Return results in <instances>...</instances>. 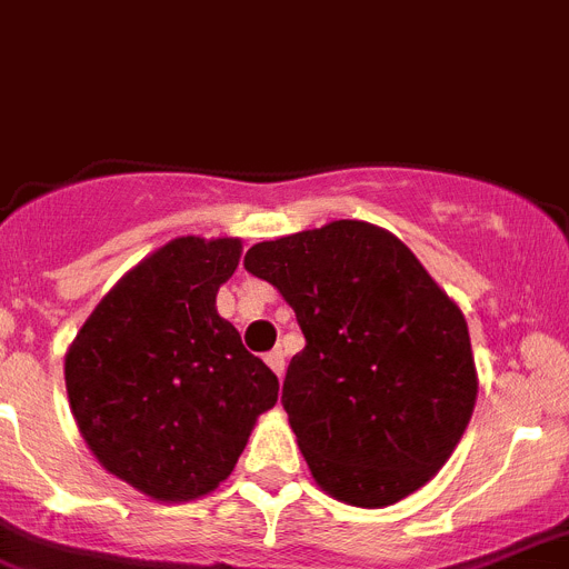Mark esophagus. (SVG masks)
Instances as JSON below:
<instances>
[{"instance_id": "esophagus-1", "label": "esophagus", "mask_w": 569, "mask_h": 569, "mask_svg": "<svg viewBox=\"0 0 569 569\" xmlns=\"http://www.w3.org/2000/svg\"><path fill=\"white\" fill-rule=\"evenodd\" d=\"M266 363H269V369L274 375H283V369H286V360H283V352H280V349H274V352H269L266 355Z\"/></svg>"}]
</instances>
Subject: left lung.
<instances>
[{
  "mask_svg": "<svg viewBox=\"0 0 569 569\" xmlns=\"http://www.w3.org/2000/svg\"><path fill=\"white\" fill-rule=\"evenodd\" d=\"M243 266L283 295L306 338L283 409L320 490L369 510L421 490L476 409L456 300L398 237L363 220L257 243Z\"/></svg>",
  "mask_w": 569,
  "mask_h": 569,
  "instance_id": "1",
  "label": "left lung"
}]
</instances>
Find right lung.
I'll use <instances>...</instances> for the list:
<instances>
[{"label":"right lung","instance_id":"right-lung-1","mask_svg":"<svg viewBox=\"0 0 569 569\" xmlns=\"http://www.w3.org/2000/svg\"><path fill=\"white\" fill-rule=\"evenodd\" d=\"M237 237H177L122 274L66 355V389L88 449L154 501L209 496L231 476L278 375L217 315Z\"/></svg>","mask_w":569,"mask_h":569}]
</instances>
